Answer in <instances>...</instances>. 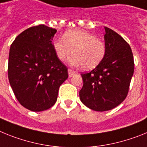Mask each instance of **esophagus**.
<instances>
[{
    "label": "esophagus",
    "mask_w": 147,
    "mask_h": 147,
    "mask_svg": "<svg viewBox=\"0 0 147 147\" xmlns=\"http://www.w3.org/2000/svg\"><path fill=\"white\" fill-rule=\"evenodd\" d=\"M68 72H69V77H72V76H73V75H76V74L78 73L77 72H75V71L71 69H69Z\"/></svg>",
    "instance_id": "obj_1"
}]
</instances>
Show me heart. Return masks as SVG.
Returning a JSON list of instances; mask_svg holds the SVG:
<instances>
[{"label":"heart","instance_id":"1","mask_svg":"<svg viewBox=\"0 0 147 147\" xmlns=\"http://www.w3.org/2000/svg\"><path fill=\"white\" fill-rule=\"evenodd\" d=\"M55 52L61 61L69 59L71 66H82L85 70L95 68L104 60L107 52L105 43L91 33L84 30H72L64 33L63 38H56Z\"/></svg>","mask_w":147,"mask_h":147}]
</instances>
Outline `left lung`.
<instances>
[{"label":"left lung","mask_w":147,"mask_h":147,"mask_svg":"<svg viewBox=\"0 0 147 147\" xmlns=\"http://www.w3.org/2000/svg\"><path fill=\"white\" fill-rule=\"evenodd\" d=\"M107 52L91 72L81 74L84 85L79 95L85 106L95 111L110 110L127 98L134 72L131 47L118 33L105 27Z\"/></svg>","instance_id":"1"}]
</instances>
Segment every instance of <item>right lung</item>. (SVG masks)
<instances>
[{"label": "right lung", "instance_id": "1", "mask_svg": "<svg viewBox=\"0 0 147 147\" xmlns=\"http://www.w3.org/2000/svg\"><path fill=\"white\" fill-rule=\"evenodd\" d=\"M56 32L43 24L32 26L10 47V86L19 103L33 112L54 105L60 86L68 78V68L58 58L52 43Z\"/></svg>", "mask_w": 147, "mask_h": 147}]
</instances>
